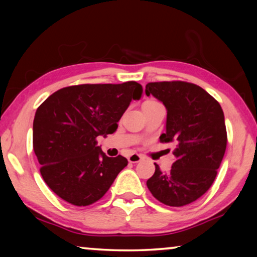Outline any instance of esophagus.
Returning <instances> with one entry per match:
<instances>
[{
    "label": "esophagus",
    "instance_id": "obj_1",
    "mask_svg": "<svg viewBox=\"0 0 257 257\" xmlns=\"http://www.w3.org/2000/svg\"><path fill=\"white\" fill-rule=\"evenodd\" d=\"M127 159H128V161H130V163H132V164H137V163H139V161L143 159V157H142V156H140V154H137V153H132V154H131V156H130V157L127 158Z\"/></svg>",
    "mask_w": 257,
    "mask_h": 257
}]
</instances>
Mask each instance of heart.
<instances>
[{
    "mask_svg": "<svg viewBox=\"0 0 257 257\" xmlns=\"http://www.w3.org/2000/svg\"><path fill=\"white\" fill-rule=\"evenodd\" d=\"M146 103H154V101H153V100H151V101H146Z\"/></svg>",
    "mask_w": 257,
    "mask_h": 257,
    "instance_id": "b5f03b06",
    "label": "heart"
}]
</instances>
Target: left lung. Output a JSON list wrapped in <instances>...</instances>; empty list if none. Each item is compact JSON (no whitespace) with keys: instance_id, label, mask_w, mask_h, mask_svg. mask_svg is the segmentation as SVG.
Listing matches in <instances>:
<instances>
[{"instance_id":"left-lung-1","label":"left lung","mask_w":257,"mask_h":257,"mask_svg":"<svg viewBox=\"0 0 257 257\" xmlns=\"http://www.w3.org/2000/svg\"><path fill=\"white\" fill-rule=\"evenodd\" d=\"M166 106V132L161 143H175L177 158L168 173L156 165L147 180L150 192L158 201L182 207L205 194L215 180L227 147L223 111L219 101L202 87L182 80L154 82L146 85Z\"/></svg>"}]
</instances>
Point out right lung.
Returning a JSON list of instances; mask_svg holds the SVG:
<instances>
[{"label": "right lung", "mask_w": 257, "mask_h": 257, "mask_svg": "<svg viewBox=\"0 0 257 257\" xmlns=\"http://www.w3.org/2000/svg\"><path fill=\"white\" fill-rule=\"evenodd\" d=\"M142 94L137 82L80 84L56 91L38 106L34 152L42 178L56 195L78 207L103 198L127 159L107 157L97 137L117 131L131 100Z\"/></svg>", "instance_id": "add662e5"}]
</instances>
